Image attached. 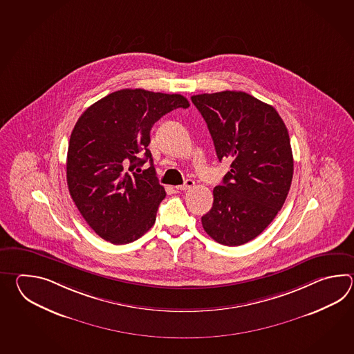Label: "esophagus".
Wrapping results in <instances>:
<instances>
[{"mask_svg":"<svg viewBox=\"0 0 354 354\" xmlns=\"http://www.w3.org/2000/svg\"><path fill=\"white\" fill-rule=\"evenodd\" d=\"M194 186H195V180H186V182H185L183 185H180V186H176V189H177V191H185V189L194 187Z\"/></svg>","mask_w":354,"mask_h":354,"instance_id":"obj_1","label":"esophagus"}]
</instances>
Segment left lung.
<instances>
[{
    "label": "left lung",
    "mask_w": 354,
    "mask_h": 354,
    "mask_svg": "<svg viewBox=\"0 0 354 354\" xmlns=\"http://www.w3.org/2000/svg\"><path fill=\"white\" fill-rule=\"evenodd\" d=\"M207 124L218 160L230 171L214 188L205 232L236 247L254 239L282 209L291 187L294 157L286 125L273 106L241 91L191 97Z\"/></svg>",
    "instance_id": "1"
}]
</instances>
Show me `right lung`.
<instances>
[{
	"label": "right lung",
	"instance_id": "obj_1",
	"mask_svg": "<svg viewBox=\"0 0 354 354\" xmlns=\"http://www.w3.org/2000/svg\"><path fill=\"white\" fill-rule=\"evenodd\" d=\"M188 106L177 93L127 88L98 100L75 122L68 145V189L102 239L128 244L154 225L166 191L148 149L151 130L163 115ZM148 158L151 167L139 174L137 167Z\"/></svg>",
	"mask_w": 354,
	"mask_h": 354
}]
</instances>
